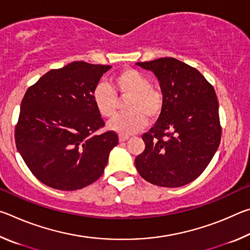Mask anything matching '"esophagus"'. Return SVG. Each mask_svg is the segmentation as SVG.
Segmentation results:
<instances>
[{
	"label": "esophagus",
	"instance_id": "1",
	"mask_svg": "<svg viewBox=\"0 0 250 250\" xmlns=\"http://www.w3.org/2000/svg\"><path fill=\"white\" fill-rule=\"evenodd\" d=\"M129 138H130L129 135H126V134H119V141L120 142H125V141L128 140Z\"/></svg>",
	"mask_w": 250,
	"mask_h": 250
}]
</instances>
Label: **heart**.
<instances>
[{
  "mask_svg": "<svg viewBox=\"0 0 250 250\" xmlns=\"http://www.w3.org/2000/svg\"><path fill=\"white\" fill-rule=\"evenodd\" d=\"M118 98L126 99V112L109 122L110 130L121 134H131L145 128L147 117L156 120L164 107V96L160 88L150 84V79L141 71L126 68L113 76L112 88L99 83L92 90V100L100 116L111 118L118 107Z\"/></svg>",
  "mask_w": 250,
  "mask_h": 250,
  "instance_id": "b5f03b06",
  "label": "heart"
}]
</instances>
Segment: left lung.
Instances as JSON below:
<instances>
[{
    "label": "left lung",
    "mask_w": 250,
    "mask_h": 250,
    "mask_svg": "<svg viewBox=\"0 0 250 250\" xmlns=\"http://www.w3.org/2000/svg\"><path fill=\"white\" fill-rule=\"evenodd\" d=\"M137 65L158 77L164 107L154 126L142 135L146 149L135 158V167L158 186L191 183L204 172L221 142L214 87L196 68L172 57Z\"/></svg>",
    "instance_id": "obj_1"
}]
</instances>
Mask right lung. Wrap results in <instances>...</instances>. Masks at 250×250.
<instances>
[{"label":"right lung","mask_w":250,"mask_h":250,"mask_svg":"<svg viewBox=\"0 0 250 250\" xmlns=\"http://www.w3.org/2000/svg\"><path fill=\"white\" fill-rule=\"evenodd\" d=\"M111 66L73 62L42 76L25 92L15 143L33 175L49 188L75 191L103 175L119 138L97 134L104 121L92 90Z\"/></svg>","instance_id":"add662e5"}]
</instances>
